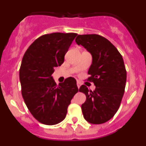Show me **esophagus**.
<instances>
[{"instance_id":"esophagus-1","label":"esophagus","mask_w":146,"mask_h":146,"mask_svg":"<svg viewBox=\"0 0 146 146\" xmlns=\"http://www.w3.org/2000/svg\"><path fill=\"white\" fill-rule=\"evenodd\" d=\"M77 87H78V88H79L81 86V83L79 82V81H77Z\"/></svg>"}]
</instances>
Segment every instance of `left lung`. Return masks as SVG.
Wrapping results in <instances>:
<instances>
[{"label": "left lung", "mask_w": 146, "mask_h": 146, "mask_svg": "<svg viewBox=\"0 0 146 146\" xmlns=\"http://www.w3.org/2000/svg\"><path fill=\"white\" fill-rule=\"evenodd\" d=\"M75 42L92 56L88 74L96 86L93 91L84 85L80 88L86 96L81 106L83 117L93 124L104 123L118 111L124 94L126 72L123 58L111 42L99 35H78Z\"/></svg>", "instance_id": "left-lung-1"}]
</instances>
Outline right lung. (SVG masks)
Returning a JSON list of instances; mask_svg holds the SVG:
<instances>
[{"label":"right lung","instance_id":"1","mask_svg":"<svg viewBox=\"0 0 146 146\" xmlns=\"http://www.w3.org/2000/svg\"><path fill=\"white\" fill-rule=\"evenodd\" d=\"M77 33H52L30 45L22 60L20 81L27 108L40 123L55 125L66 118L68 106L78 92L76 80L68 77L57 86L54 68L61 65Z\"/></svg>","mask_w":146,"mask_h":146}]
</instances>
